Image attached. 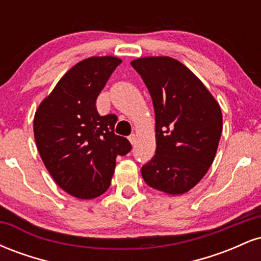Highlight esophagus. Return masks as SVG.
Returning <instances> with one entry per match:
<instances>
[{
  "instance_id": "obj_1",
  "label": "esophagus",
  "mask_w": 261,
  "mask_h": 261,
  "mask_svg": "<svg viewBox=\"0 0 261 261\" xmlns=\"http://www.w3.org/2000/svg\"><path fill=\"white\" fill-rule=\"evenodd\" d=\"M128 141L131 142V145H135V142H136V135L131 134L130 136H128Z\"/></svg>"
}]
</instances>
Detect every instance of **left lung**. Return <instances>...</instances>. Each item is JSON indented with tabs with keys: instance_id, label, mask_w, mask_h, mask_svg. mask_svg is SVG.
I'll use <instances>...</instances> for the list:
<instances>
[{
	"instance_id": "obj_1",
	"label": "left lung",
	"mask_w": 261,
	"mask_h": 261,
	"mask_svg": "<svg viewBox=\"0 0 261 261\" xmlns=\"http://www.w3.org/2000/svg\"><path fill=\"white\" fill-rule=\"evenodd\" d=\"M153 101L155 154L141 168L151 188L181 195L203 178L222 134L220 104L185 65L169 56L131 61Z\"/></svg>"
}]
</instances>
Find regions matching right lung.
Here are the masks:
<instances>
[{
  "mask_svg": "<svg viewBox=\"0 0 261 261\" xmlns=\"http://www.w3.org/2000/svg\"><path fill=\"white\" fill-rule=\"evenodd\" d=\"M121 64L115 56H92L66 72L34 115L37 147L50 175L79 199H94L110 187L115 161L131 149L114 134L118 118L100 116L95 100Z\"/></svg>",
  "mask_w": 261,
  "mask_h": 261,
  "instance_id": "right-lung-1",
  "label": "right lung"
}]
</instances>
